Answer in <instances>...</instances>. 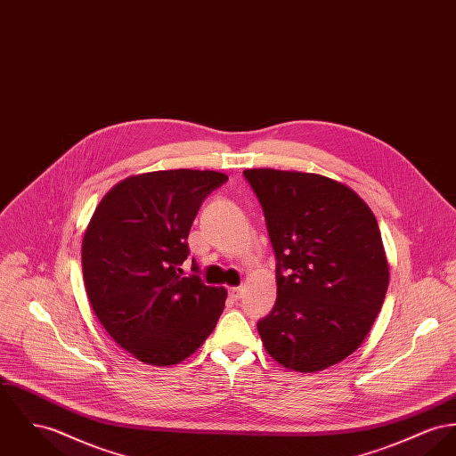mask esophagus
<instances>
[{"label": "esophagus", "mask_w": 456, "mask_h": 456, "mask_svg": "<svg viewBox=\"0 0 456 456\" xmlns=\"http://www.w3.org/2000/svg\"><path fill=\"white\" fill-rule=\"evenodd\" d=\"M242 287H232V289H230V297H232L233 301H239V299L242 297Z\"/></svg>", "instance_id": "obj_1"}]
</instances>
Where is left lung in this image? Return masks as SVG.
Returning a JSON list of instances; mask_svg holds the SVG:
<instances>
[{
	"instance_id": "left-lung-1",
	"label": "left lung",
	"mask_w": 456,
	"mask_h": 456,
	"mask_svg": "<svg viewBox=\"0 0 456 456\" xmlns=\"http://www.w3.org/2000/svg\"><path fill=\"white\" fill-rule=\"evenodd\" d=\"M276 256V303L257 323L276 363L304 373L353 354L389 285L379 223L363 199L332 178L245 169Z\"/></svg>"
}]
</instances>
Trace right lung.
<instances>
[{
	"label": "right lung",
	"mask_w": 456,
	"mask_h": 456,
	"mask_svg": "<svg viewBox=\"0 0 456 456\" xmlns=\"http://www.w3.org/2000/svg\"><path fill=\"white\" fill-rule=\"evenodd\" d=\"M228 180L171 169L112 186L83 237V278L93 313L136 360L171 366L191 356L224 309L226 289L183 276L188 232L204 199Z\"/></svg>",
	"instance_id": "add662e5"
}]
</instances>
